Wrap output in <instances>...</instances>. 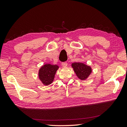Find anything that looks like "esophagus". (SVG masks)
I'll use <instances>...</instances> for the list:
<instances>
[{
    "mask_svg": "<svg viewBox=\"0 0 127 127\" xmlns=\"http://www.w3.org/2000/svg\"><path fill=\"white\" fill-rule=\"evenodd\" d=\"M62 66H64V67H66V66H67V65H68V63L66 62H62Z\"/></svg>",
    "mask_w": 127,
    "mask_h": 127,
    "instance_id": "34e87169",
    "label": "esophagus"
}]
</instances>
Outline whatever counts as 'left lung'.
Listing matches in <instances>:
<instances>
[{"instance_id":"8db88e82","label":"left lung","mask_w":127,"mask_h":127,"mask_svg":"<svg viewBox=\"0 0 127 127\" xmlns=\"http://www.w3.org/2000/svg\"><path fill=\"white\" fill-rule=\"evenodd\" d=\"M72 66L77 76L81 80L86 79L92 72L91 68L83 63L75 62L72 64Z\"/></svg>"}]
</instances>
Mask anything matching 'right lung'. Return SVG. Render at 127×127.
I'll list each match as a JSON object with an SVG mask.
<instances>
[{
	"mask_svg": "<svg viewBox=\"0 0 127 127\" xmlns=\"http://www.w3.org/2000/svg\"><path fill=\"white\" fill-rule=\"evenodd\" d=\"M58 68V65L50 64H46L41 67L38 72V77L43 84L48 86L53 82Z\"/></svg>",
	"mask_w": 127,
	"mask_h": 127,
	"instance_id": "add662e5",
	"label": "right lung"
}]
</instances>
